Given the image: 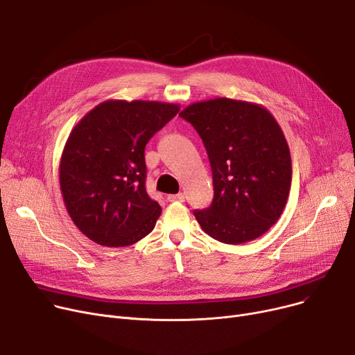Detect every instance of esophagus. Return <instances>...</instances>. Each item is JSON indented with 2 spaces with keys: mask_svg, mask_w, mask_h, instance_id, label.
Segmentation results:
<instances>
[{
  "mask_svg": "<svg viewBox=\"0 0 355 355\" xmlns=\"http://www.w3.org/2000/svg\"><path fill=\"white\" fill-rule=\"evenodd\" d=\"M167 199L171 202H183L184 200V195L183 193H176V195H168Z\"/></svg>",
  "mask_w": 355,
  "mask_h": 355,
  "instance_id": "obj_1",
  "label": "esophagus"
}]
</instances>
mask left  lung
I'll list each match as a JSON object with an SVG mask.
<instances>
[{"mask_svg":"<svg viewBox=\"0 0 355 355\" xmlns=\"http://www.w3.org/2000/svg\"><path fill=\"white\" fill-rule=\"evenodd\" d=\"M198 131L212 168L214 199L193 215L209 237L224 244L259 239L277 223L292 183L284 134L263 105L215 98L180 114Z\"/></svg>","mask_w":355,"mask_h":355,"instance_id":"left-lung-1","label":"left lung"}]
</instances>
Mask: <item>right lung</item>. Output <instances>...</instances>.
<instances>
[{
    "mask_svg": "<svg viewBox=\"0 0 355 355\" xmlns=\"http://www.w3.org/2000/svg\"><path fill=\"white\" fill-rule=\"evenodd\" d=\"M179 110L159 101L110 99L71 131L60 191L73 224L94 243L125 247L153 231L162 208L146 191L144 148Z\"/></svg>",
    "mask_w": 355,
    "mask_h": 355,
    "instance_id": "1",
    "label": "right lung"
}]
</instances>
